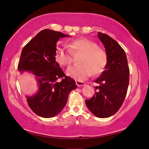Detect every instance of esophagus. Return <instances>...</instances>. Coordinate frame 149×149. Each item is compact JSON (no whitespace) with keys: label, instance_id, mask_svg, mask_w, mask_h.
<instances>
[{"label":"esophagus","instance_id":"obj_1","mask_svg":"<svg viewBox=\"0 0 149 149\" xmlns=\"http://www.w3.org/2000/svg\"><path fill=\"white\" fill-rule=\"evenodd\" d=\"M76 84L78 86H83L85 85V84L83 83V82L79 81H76Z\"/></svg>","mask_w":149,"mask_h":149}]
</instances>
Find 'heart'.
Masks as SVG:
<instances>
[{
	"mask_svg": "<svg viewBox=\"0 0 149 149\" xmlns=\"http://www.w3.org/2000/svg\"><path fill=\"white\" fill-rule=\"evenodd\" d=\"M70 50L66 47H59L55 53L56 61L61 66H67L72 62V53H81L79 63L81 65L70 66L66 71L68 76L75 80L83 81L91 74H101L107 62L106 52L98 47L97 44L89 39L81 38L70 43Z\"/></svg>",
	"mask_w": 149,
	"mask_h": 149,
	"instance_id": "b5f03b06",
	"label": "heart"
}]
</instances>
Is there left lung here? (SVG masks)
I'll return each instance as SVG.
<instances>
[{"mask_svg":"<svg viewBox=\"0 0 149 149\" xmlns=\"http://www.w3.org/2000/svg\"><path fill=\"white\" fill-rule=\"evenodd\" d=\"M98 38L105 47L107 62L104 71L95 81L99 84L96 86L98 91L85 102L95 116L107 118L118 111L124 101L129 83V68L125 51L115 40L101 33H98Z\"/></svg>","mask_w":149,"mask_h":149,"instance_id":"8db88e82","label":"left lung"}]
</instances>
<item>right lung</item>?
I'll return each mask as SVG.
<instances>
[{"mask_svg":"<svg viewBox=\"0 0 149 149\" xmlns=\"http://www.w3.org/2000/svg\"><path fill=\"white\" fill-rule=\"evenodd\" d=\"M70 37L58 31L44 29L25 46L20 55L18 70L34 75L38 86L37 92L26 96L33 111L43 118H52L61 111L71 91L77 88L74 79L66 76L55 60L56 43ZM59 78H63L58 82Z\"/></svg>","mask_w":149,"mask_h":149,"instance_id":"right-lung-1","label":"right lung"}]
</instances>
